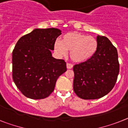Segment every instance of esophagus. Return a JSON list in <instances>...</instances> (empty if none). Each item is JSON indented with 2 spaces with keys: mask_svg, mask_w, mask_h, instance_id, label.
<instances>
[{
  "mask_svg": "<svg viewBox=\"0 0 128 128\" xmlns=\"http://www.w3.org/2000/svg\"><path fill=\"white\" fill-rule=\"evenodd\" d=\"M66 67H67L68 69H72L73 68V65L71 64H69V63H67L66 64Z\"/></svg>",
  "mask_w": 128,
  "mask_h": 128,
  "instance_id": "esophagus-1",
  "label": "esophagus"
}]
</instances>
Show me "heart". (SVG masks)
I'll return each mask as SVG.
<instances>
[{
	"label": "heart",
	"mask_w": 128,
	"mask_h": 128,
	"mask_svg": "<svg viewBox=\"0 0 128 128\" xmlns=\"http://www.w3.org/2000/svg\"><path fill=\"white\" fill-rule=\"evenodd\" d=\"M98 42L96 38L78 32L66 33L61 41H56L54 51L59 55H65L70 51V57L73 62L82 63L88 60L96 54Z\"/></svg>",
	"instance_id": "b5f03b06"
}]
</instances>
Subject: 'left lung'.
I'll return each instance as SVG.
<instances>
[{"label": "left lung", "instance_id": "left-lung-1", "mask_svg": "<svg viewBox=\"0 0 128 128\" xmlns=\"http://www.w3.org/2000/svg\"><path fill=\"white\" fill-rule=\"evenodd\" d=\"M97 52L90 60L74 66V90L84 100L104 97L114 86L119 73L116 48L107 37L98 36Z\"/></svg>", "mask_w": 128, "mask_h": 128}]
</instances>
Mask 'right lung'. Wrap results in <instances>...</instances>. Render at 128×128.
<instances>
[{
    "instance_id": "right-lung-1",
    "label": "right lung",
    "mask_w": 128,
    "mask_h": 128,
    "mask_svg": "<svg viewBox=\"0 0 128 128\" xmlns=\"http://www.w3.org/2000/svg\"><path fill=\"white\" fill-rule=\"evenodd\" d=\"M61 30L36 28L22 36L12 52V77L26 97L40 100L53 92L56 80L66 71L62 59L52 56L56 39Z\"/></svg>"
}]
</instances>
